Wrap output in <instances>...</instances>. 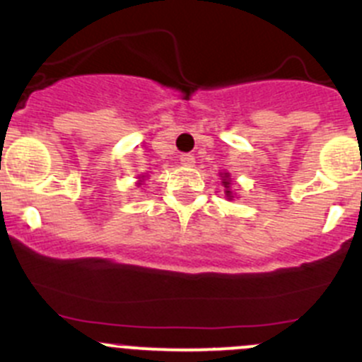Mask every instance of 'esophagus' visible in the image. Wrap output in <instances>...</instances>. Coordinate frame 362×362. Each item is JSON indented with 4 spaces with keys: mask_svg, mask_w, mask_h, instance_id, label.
Segmentation results:
<instances>
[{
    "mask_svg": "<svg viewBox=\"0 0 362 362\" xmlns=\"http://www.w3.org/2000/svg\"><path fill=\"white\" fill-rule=\"evenodd\" d=\"M180 163L184 164V166H194L196 159H194V156H192V153H182Z\"/></svg>",
    "mask_w": 362,
    "mask_h": 362,
    "instance_id": "obj_1",
    "label": "esophagus"
}]
</instances>
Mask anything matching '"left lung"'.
<instances>
[{"label": "left lung", "mask_w": 362, "mask_h": 362, "mask_svg": "<svg viewBox=\"0 0 362 362\" xmlns=\"http://www.w3.org/2000/svg\"><path fill=\"white\" fill-rule=\"evenodd\" d=\"M228 177H230V175L224 173V177H223V185H224V187H226V196L231 199V191H228V187H230V180H228Z\"/></svg>", "instance_id": "1"}]
</instances>
